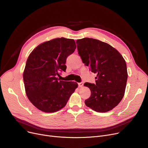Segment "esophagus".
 I'll return each instance as SVG.
<instances>
[{
    "mask_svg": "<svg viewBox=\"0 0 148 148\" xmlns=\"http://www.w3.org/2000/svg\"><path fill=\"white\" fill-rule=\"evenodd\" d=\"M78 86L79 87H82L83 86V82H80L78 83Z\"/></svg>",
    "mask_w": 148,
    "mask_h": 148,
    "instance_id": "esophagus-1",
    "label": "esophagus"
}]
</instances>
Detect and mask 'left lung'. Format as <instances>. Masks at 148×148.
<instances>
[{
	"mask_svg": "<svg viewBox=\"0 0 148 148\" xmlns=\"http://www.w3.org/2000/svg\"><path fill=\"white\" fill-rule=\"evenodd\" d=\"M76 43L83 63L97 74L95 84H84L91 92L85 104L97 112L112 110L125 93L128 78L125 60L110 45L95 39L84 38Z\"/></svg>",
	"mask_w": 148,
	"mask_h": 148,
	"instance_id": "obj_1",
	"label": "left lung"
}]
</instances>
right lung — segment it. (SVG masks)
<instances>
[{"label":"right lung","instance_id":"1","mask_svg":"<svg viewBox=\"0 0 148 148\" xmlns=\"http://www.w3.org/2000/svg\"><path fill=\"white\" fill-rule=\"evenodd\" d=\"M76 49L74 40L56 38L45 42L30 54L23 73L26 95L39 110L55 112L65 107L78 86L58 79L65 71L66 58Z\"/></svg>","mask_w":148,"mask_h":148}]
</instances>
